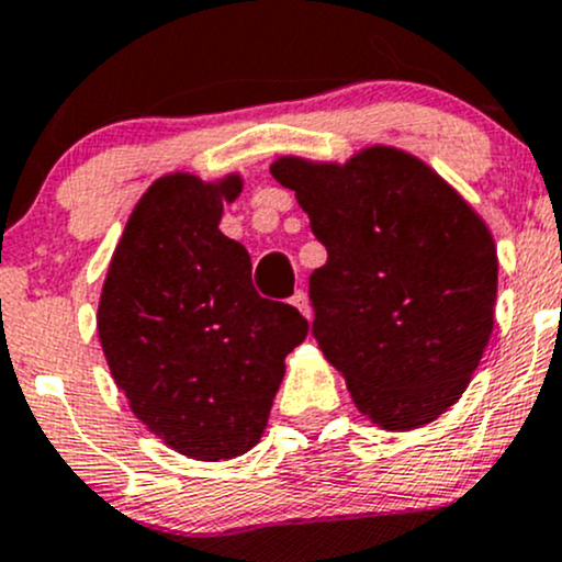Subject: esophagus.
<instances>
[{
    "mask_svg": "<svg viewBox=\"0 0 562 562\" xmlns=\"http://www.w3.org/2000/svg\"><path fill=\"white\" fill-rule=\"evenodd\" d=\"M291 304H293V307L299 310V313H302L304 317H307V321H310V317H313V307H310V299H307V293H304V291H296V293H293Z\"/></svg>",
    "mask_w": 562,
    "mask_h": 562,
    "instance_id": "1",
    "label": "esophagus"
}]
</instances>
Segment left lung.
<instances>
[{
    "label": "left lung",
    "mask_w": 562,
    "mask_h": 562,
    "mask_svg": "<svg viewBox=\"0 0 562 562\" xmlns=\"http://www.w3.org/2000/svg\"><path fill=\"white\" fill-rule=\"evenodd\" d=\"M328 260L310 274L313 337L383 429L435 422L462 396L495 326L497 249L427 162L370 146L337 162L280 157Z\"/></svg>",
    "instance_id": "obj_1"
}]
</instances>
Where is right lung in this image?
I'll use <instances>...</instances> for the list:
<instances>
[{
  "mask_svg": "<svg viewBox=\"0 0 562 562\" xmlns=\"http://www.w3.org/2000/svg\"><path fill=\"white\" fill-rule=\"evenodd\" d=\"M241 176L157 179L135 203L98 307L100 345L130 411L179 454L220 462L252 449L307 337L296 307L260 299L252 263L220 231Z\"/></svg>",
  "mask_w": 562,
  "mask_h": 562,
  "instance_id": "right-lung-1",
  "label": "right lung"
}]
</instances>
